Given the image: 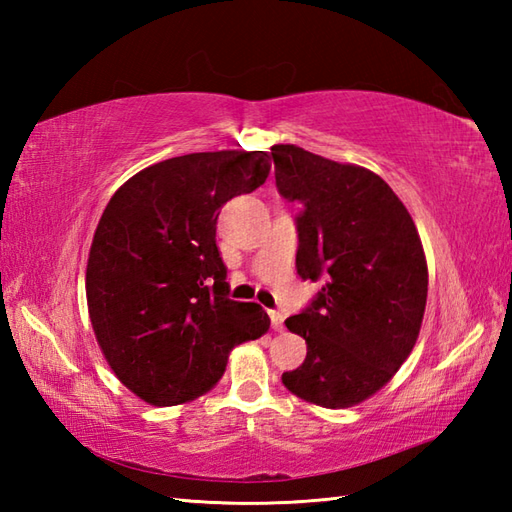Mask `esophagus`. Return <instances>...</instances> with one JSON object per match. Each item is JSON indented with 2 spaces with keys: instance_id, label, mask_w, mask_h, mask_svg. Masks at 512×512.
Wrapping results in <instances>:
<instances>
[{
  "instance_id": "obj_1",
  "label": "esophagus",
  "mask_w": 512,
  "mask_h": 512,
  "mask_svg": "<svg viewBox=\"0 0 512 512\" xmlns=\"http://www.w3.org/2000/svg\"><path fill=\"white\" fill-rule=\"evenodd\" d=\"M270 323H273V330L275 332H284V314L279 310H270Z\"/></svg>"
}]
</instances>
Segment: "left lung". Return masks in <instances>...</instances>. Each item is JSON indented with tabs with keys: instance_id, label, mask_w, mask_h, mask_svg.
Returning a JSON list of instances; mask_svg holds the SVG:
<instances>
[{
	"instance_id": "8db88e82",
	"label": "left lung",
	"mask_w": 512,
	"mask_h": 512,
	"mask_svg": "<svg viewBox=\"0 0 512 512\" xmlns=\"http://www.w3.org/2000/svg\"><path fill=\"white\" fill-rule=\"evenodd\" d=\"M277 189L303 204L301 279L323 281L310 308L286 319L306 339L281 383L301 400L345 409L383 389L418 341L429 270L405 204L374 171L297 145L273 147Z\"/></svg>"
}]
</instances>
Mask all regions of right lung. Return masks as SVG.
Here are the masks:
<instances>
[{"label":"right lung","instance_id":"obj_1","mask_svg":"<svg viewBox=\"0 0 512 512\" xmlns=\"http://www.w3.org/2000/svg\"><path fill=\"white\" fill-rule=\"evenodd\" d=\"M268 171L266 151H202L138 171L107 202L85 270L90 321L116 378L149 405L206 394L233 347L268 332L262 306L226 297L215 244L222 206Z\"/></svg>","mask_w":512,"mask_h":512}]
</instances>
